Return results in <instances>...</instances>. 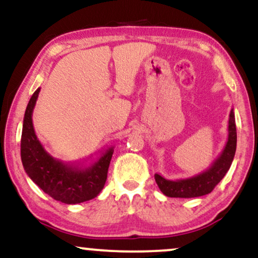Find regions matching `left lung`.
I'll use <instances>...</instances> for the list:
<instances>
[{"instance_id":"1","label":"left lung","mask_w":258,"mask_h":258,"mask_svg":"<svg viewBox=\"0 0 258 258\" xmlns=\"http://www.w3.org/2000/svg\"><path fill=\"white\" fill-rule=\"evenodd\" d=\"M237 146V130L234 120L233 108L230 112L229 118V137L226 145L211 167L200 174L181 180H167L163 176L156 174L155 180L158 188L169 198H198L210 194L214 187L223 180L232 164Z\"/></svg>"}]
</instances>
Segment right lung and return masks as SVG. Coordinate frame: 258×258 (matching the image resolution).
<instances>
[{
  "label": "right lung",
  "mask_w": 258,
  "mask_h": 258,
  "mask_svg": "<svg viewBox=\"0 0 258 258\" xmlns=\"http://www.w3.org/2000/svg\"><path fill=\"white\" fill-rule=\"evenodd\" d=\"M38 88L29 100L24 116L21 135V161L28 177L54 200L68 205L81 204L100 194L107 180L114 148L101 151L90 163H64L45 150L33 127V109Z\"/></svg>",
  "instance_id": "add662e5"
}]
</instances>
